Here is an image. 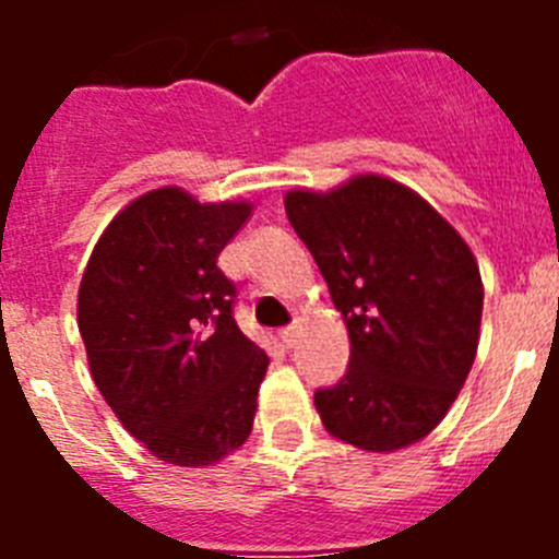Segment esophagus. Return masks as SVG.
<instances>
[{
  "mask_svg": "<svg viewBox=\"0 0 559 559\" xmlns=\"http://www.w3.org/2000/svg\"><path fill=\"white\" fill-rule=\"evenodd\" d=\"M296 338H299V330H296V324H290V328L280 330V341H283V347H294Z\"/></svg>",
  "mask_w": 559,
  "mask_h": 559,
  "instance_id": "1",
  "label": "esophagus"
}]
</instances>
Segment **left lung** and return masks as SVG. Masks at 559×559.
<instances>
[{
	"label": "left lung",
	"mask_w": 559,
	"mask_h": 559,
	"mask_svg": "<svg viewBox=\"0 0 559 559\" xmlns=\"http://www.w3.org/2000/svg\"><path fill=\"white\" fill-rule=\"evenodd\" d=\"M285 215L349 333L347 372L313 394L324 428L360 451L412 445L445 417L476 358V257L428 201L380 176L288 192Z\"/></svg>",
	"instance_id": "obj_1"
}]
</instances>
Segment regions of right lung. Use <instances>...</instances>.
<instances>
[{"label": "right lung", "instance_id": "1", "mask_svg": "<svg viewBox=\"0 0 559 559\" xmlns=\"http://www.w3.org/2000/svg\"><path fill=\"white\" fill-rule=\"evenodd\" d=\"M249 212L162 187L108 224L83 271L92 378L126 431L179 467L218 462L254 423L269 355L237 328V288L218 269Z\"/></svg>", "mask_w": 559, "mask_h": 559}]
</instances>
